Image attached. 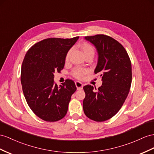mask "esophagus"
Instances as JSON below:
<instances>
[{
	"label": "esophagus",
	"instance_id": "esophagus-1",
	"mask_svg": "<svg viewBox=\"0 0 154 154\" xmlns=\"http://www.w3.org/2000/svg\"><path fill=\"white\" fill-rule=\"evenodd\" d=\"M75 86H76L77 89L78 90H82V88H83V84H82V82H81L79 81H76L75 82Z\"/></svg>",
	"mask_w": 154,
	"mask_h": 154
}]
</instances>
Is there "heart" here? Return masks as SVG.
Listing matches in <instances>:
<instances>
[{"label":"heart","mask_w":154,"mask_h":154,"mask_svg":"<svg viewBox=\"0 0 154 154\" xmlns=\"http://www.w3.org/2000/svg\"><path fill=\"white\" fill-rule=\"evenodd\" d=\"M81 49L82 50V53H83L85 57L90 54H94V49L93 46L88 43H86V42L82 43L81 45ZM72 49H70L68 51V52L67 53L66 56V61L68 60L70 54L72 53ZM88 73H89V70L87 68H75L73 70L72 75L75 77H76L77 79H81L83 77L84 75L88 74Z\"/></svg>","instance_id":"obj_1"}]
</instances>
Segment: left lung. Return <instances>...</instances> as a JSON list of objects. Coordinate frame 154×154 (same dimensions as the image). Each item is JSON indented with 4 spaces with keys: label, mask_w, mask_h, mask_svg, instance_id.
I'll list each match as a JSON object with an SVG mask.
<instances>
[{
    "label": "left lung",
    "mask_w": 154,
    "mask_h": 154,
    "mask_svg": "<svg viewBox=\"0 0 154 154\" xmlns=\"http://www.w3.org/2000/svg\"><path fill=\"white\" fill-rule=\"evenodd\" d=\"M85 39L97 50L94 73L101 77L102 85L97 91L93 86H84L83 111L90 119L103 122L115 116L126 100L132 81L131 63L124 47L112 38L97 34Z\"/></svg>",
    "instance_id": "left-lung-1"
}]
</instances>
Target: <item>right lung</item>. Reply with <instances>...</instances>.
<instances>
[{"mask_svg":"<svg viewBox=\"0 0 154 154\" xmlns=\"http://www.w3.org/2000/svg\"><path fill=\"white\" fill-rule=\"evenodd\" d=\"M79 38L45 39L31 47L25 54L21 73L23 92L29 107L43 120H60L68 111L77 88L69 79L58 86L54 73L64 68L66 54Z\"/></svg>","mask_w":154,"mask_h":154,"instance_id":"1","label":"right lung"}]
</instances>
